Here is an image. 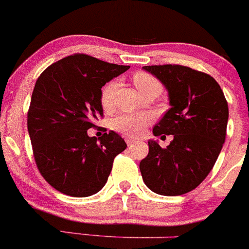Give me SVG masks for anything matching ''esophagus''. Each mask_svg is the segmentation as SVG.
Masks as SVG:
<instances>
[{
  "mask_svg": "<svg viewBox=\"0 0 249 249\" xmlns=\"http://www.w3.org/2000/svg\"><path fill=\"white\" fill-rule=\"evenodd\" d=\"M125 142H126L127 145H131V144H134L135 142H136V140L132 139L131 136H125Z\"/></svg>",
  "mask_w": 249,
  "mask_h": 249,
  "instance_id": "1",
  "label": "esophagus"
}]
</instances>
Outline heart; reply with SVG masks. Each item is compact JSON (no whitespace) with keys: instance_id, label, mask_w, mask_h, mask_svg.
Masks as SVG:
<instances>
[{"instance_id":"b5f03b06","label":"heart","mask_w":249,"mask_h":249,"mask_svg":"<svg viewBox=\"0 0 249 249\" xmlns=\"http://www.w3.org/2000/svg\"><path fill=\"white\" fill-rule=\"evenodd\" d=\"M134 84L140 90L141 94L149 91L152 89H158L161 91V83L154 76H152L148 72H136L132 77ZM118 82L112 80L107 83L100 92V104L101 107L106 112L113 109L114 106V95L117 91ZM153 122V115L148 112L143 113H122L117 115L110 123V126L114 131L122 132V134L129 135V136H137L142 134L143 130Z\"/></svg>"}]
</instances>
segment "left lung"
<instances>
[{
	"label": "left lung",
	"instance_id": "left-lung-1",
	"mask_svg": "<svg viewBox=\"0 0 249 249\" xmlns=\"http://www.w3.org/2000/svg\"><path fill=\"white\" fill-rule=\"evenodd\" d=\"M143 69L166 87L171 105L153 134L173 135L166 148L148 141L149 153L140 162L143 182L157 194H185L207 177L217 161L227 136L228 102L207 73L182 65Z\"/></svg>",
	"mask_w": 249,
	"mask_h": 249
}]
</instances>
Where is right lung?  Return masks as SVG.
Returning a JSON list of instances; mask_svg holds the SVG:
<instances>
[{"instance_id":"1","label":"right lung","mask_w":249,"mask_h":249,"mask_svg":"<svg viewBox=\"0 0 249 249\" xmlns=\"http://www.w3.org/2000/svg\"><path fill=\"white\" fill-rule=\"evenodd\" d=\"M130 66L73 54L47 67L37 79L27 112L35 161L62 194L85 197L104 188L113 160L126 143L114 131L88 136L104 117L101 88Z\"/></svg>"}]
</instances>
